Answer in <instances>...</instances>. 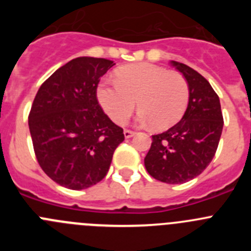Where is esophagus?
<instances>
[{"mask_svg":"<svg viewBox=\"0 0 251 251\" xmlns=\"http://www.w3.org/2000/svg\"><path fill=\"white\" fill-rule=\"evenodd\" d=\"M134 134H136V132H133V130L124 129V137H126V138H130V137H133Z\"/></svg>","mask_w":251,"mask_h":251,"instance_id":"obj_1","label":"esophagus"}]
</instances>
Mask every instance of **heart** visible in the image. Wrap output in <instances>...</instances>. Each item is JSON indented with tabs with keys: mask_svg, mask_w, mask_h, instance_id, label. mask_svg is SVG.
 <instances>
[{
	"mask_svg": "<svg viewBox=\"0 0 251 251\" xmlns=\"http://www.w3.org/2000/svg\"><path fill=\"white\" fill-rule=\"evenodd\" d=\"M104 112L115 123L127 121L136 108L138 122L167 129L182 118L190 100L183 75L150 63L132 64L117 72V81H101L97 90Z\"/></svg>",
	"mask_w": 251,
	"mask_h": 251,
	"instance_id": "obj_1",
	"label": "heart"
}]
</instances>
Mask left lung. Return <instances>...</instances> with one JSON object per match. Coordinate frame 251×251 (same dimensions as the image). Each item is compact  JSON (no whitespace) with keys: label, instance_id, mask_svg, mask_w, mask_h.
I'll list each match as a JSON object with an SVG mask.
<instances>
[{"label":"left lung","instance_id":"left-lung-1","mask_svg":"<svg viewBox=\"0 0 251 251\" xmlns=\"http://www.w3.org/2000/svg\"><path fill=\"white\" fill-rule=\"evenodd\" d=\"M171 64L187 80L190 100L178 123L152 136L145 166L153 178L177 185L197 177L210 165L220 142L224 118L220 99L205 77L185 64Z\"/></svg>","mask_w":251,"mask_h":251}]
</instances>
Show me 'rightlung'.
<instances>
[{
	"label": "right lung",
	"mask_w": 251,
	"mask_h": 251,
	"mask_svg": "<svg viewBox=\"0 0 251 251\" xmlns=\"http://www.w3.org/2000/svg\"><path fill=\"white\" fill-rule=\"evenodd\" d=\"M112 60L81 56L59 68L40 86L28 114L35 156L52 181L70 190L97 185L108 174L123 128L103 112L100 76Z\"/></svg>",
	"instance_id": "right-lung-1"
}]
</instances>
